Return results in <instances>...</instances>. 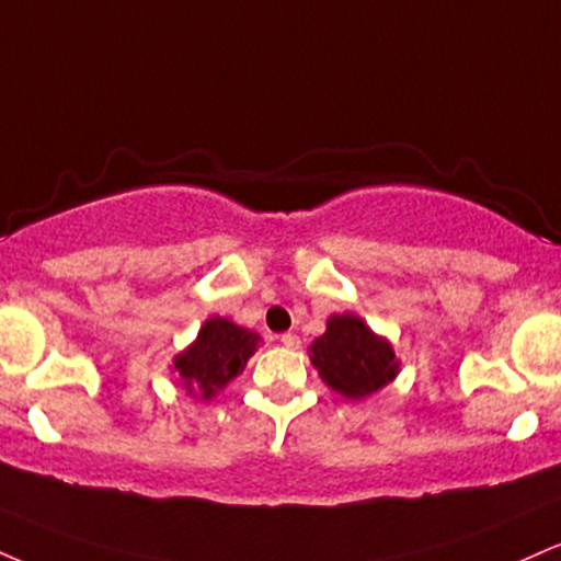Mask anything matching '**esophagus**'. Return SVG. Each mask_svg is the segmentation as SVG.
I'll return each instance as SVG.
<instances>
[{"instance_id":"esophagus-1","label":"esophagus","mask_w":561,"mask_h":561,"mask_svg":"<svg viewBox=\"0 0 561 561\" xmlns=\"http://www.w3.org/2000/svg\"><path fill=\"white\" fill-rule=\"evenodd\" d=\"M279 342H282V345H285V347H289V350H298V347H300V336L293 334V332L282 334Z\"/></svg>"}]
</instances>
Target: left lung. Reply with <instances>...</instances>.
I'll return each instance as SVG.
<instances>
[{
	"instance_id": "1",
	"label": "left lung",
	"mask_w": 561,
	"mask_h": 561,
	"mask_svg": "<svg viewBox=\"0 0 561 561\" xmlns=\"http://www.w3.org/2000/svg\"><path fill=\"white\" fill-rule=\"evenodd\" d=\"M308 355L321 381L345 400H366L400 374L394 345L355 313L329 316L327 332L316 336Z\"/></svg>"
}]
</instances>
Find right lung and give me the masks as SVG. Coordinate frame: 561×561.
<instances>
[{
	"label": "right lung",
	"mask_w": 561,
	"mask_h": 561,
	"mask_svg": "<svg viewBox=\"0 0 561 561\" xmlns=\"http://www.w3.org/2000/svg\"><path fill=\"white\" fill-rule=\"evenodd\" d=\"M259 345V332L240 327L225 316H211L198 329V336L191 345L172 357L170 368L187 397L208 402L229 381L238 379Z\"/></svg>",
	"instance_id": "1"
}]
</instances>
